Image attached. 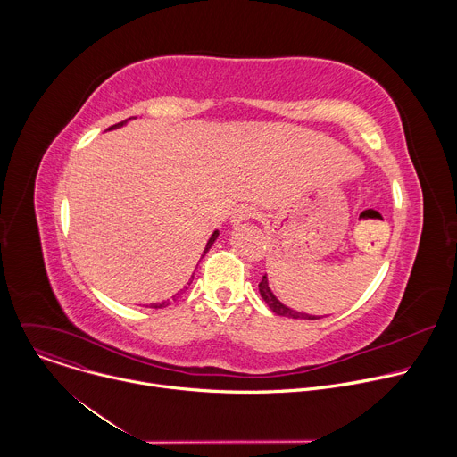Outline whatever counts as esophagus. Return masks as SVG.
I'll return each instance as SVG.
<instances>
[{
    "mask_svg": "<svg viewBox=\"0 0 457 457\" xmlns=\"http://www.w3.org/2000/svg\"><path fill=\"white\" fill-rule=\"evenodd\" d=\"M253 217H256V210H254L253 206H240V208H237V210L233 212V215H231V224H233V226H238L240 222L249 220V219H253Z\"/></svg>",
    "mask_w": 457,
    "mask_h": 457,
    "instance_id": "obj_1",
    "label": "esophagus"
}]
</instances>
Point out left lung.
<instances>
[{
  "instance_id": "obj_1",
  "label": "left lung",
  "mask_w": 457,
  "mask_h": 457,
  "mask_svg": "<svg viewBox=\"0 0 457 457\" xmlns=\"http://www.w3.org/2000/svg\"><path fill=\"white\" fill-rule=\"evenodd\" d=\"M258 291H260V296L264 298V302L270 305V309L278 314V316H287V318H295V320H320L321 316L320 314H309V312H303V311H296V309H291L287 307L286 303H282L275 293L271 291L270 287V280H268V275L262 277V282L258 284Z\"/></svg>"
}]
</instances>
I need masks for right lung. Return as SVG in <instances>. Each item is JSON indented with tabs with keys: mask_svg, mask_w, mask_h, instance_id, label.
<instances>
[{
	"mask_svg": "<svg viewBox=\"0 0 457 457\" xmlns=\"http://www.w3.org/2000/svg\"><path fill=\"white\" fill-rule=\"evenodd\" d=\"M129 119H134V117H129ZM129 119H126V120H122V122H117V124H113V126H110V128H108V129H115V128H120V126H124V124H126V122H128V120H129ZM219 233H220V231H219V229H215V231H213V233H212V237H210V240H208V244H206V247H204V254H206V253H208V251H210V247H212V245H213V244H215V240H217V237H219ZM204 254H203V256H204ZM191 278H193V277H191ZM187 284H191V280H189V282H187ZM168 303H170V302H159V303H152V305H150V307H152V309H161V307H166V305H168Z\"/></svg>",
	"mask_w": 457,
	"mask_h": 457,
	"instance_id": "1",
	"label": "right lung"
}]
</instances>
